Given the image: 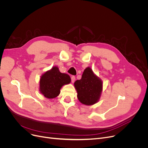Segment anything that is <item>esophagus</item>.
I'll list each match as a JSON object with an SVG mask.
<instances>
[{
    "mask_svg": "<svg viewBox=\"0 0 148 148\" xmlns=\"http://www.w3.org/2000/svg\"><path fill=\"white\" fill-rule=\"evenodd\" d=\"M75 77L74 75L72 76L71 77V82H72V83H74L75 82Z\"/></svg>",
    "mask_w": 148,
    "mask_h": 148,
    "instance_id": "1",
    "label": "esophagus"
}]
</instances>
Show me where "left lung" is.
<instances>
[{"mask_svg": "<svg viewBox=\"0 0 148 148\" xmlns=\"http://www.w3.org/2000/svg\"><path fill=\"white\" fill-rule=\"evenodd\" d=\"M77 92V98L84 105L90 106L98 102L103 89L101 79L93 73L90 68L84 69L82 79L74 83Z\"/></svg>", "mask_w": 148, "mask_h": 148, "instance_id": "8db88e82", "label": "left lung"}]
</instances>
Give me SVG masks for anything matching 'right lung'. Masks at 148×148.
I'll return each instance as SVG.
<instances>
[{
    "instance_id": "1",
    "label": "right lung",
    "mask_w": 148,
    "mask_h": 148,
    "mask_svg": "<svg viewBox=\"0 0 148 148\" xmlns=\"http://www.w3.org/2000/svg\"><path fill=\"white\" fill-rule=\"evenodd\" d=\"M70 82L71 78L68 74L61 73L57 66H53L42 75L40 81V90L45 97L52 99L59 95L62 86Z\"/></svg>"
}]
</instances>
